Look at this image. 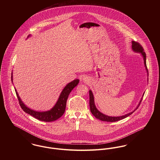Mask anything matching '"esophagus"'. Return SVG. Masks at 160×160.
Here are the masks:
<instances>
[{
    "label": "esophagus",
    "instance_id": "1",
    "mask_svg": "<svg viewBox=\"0 0 160 160\" xmlns=\"http://www.w3.org/2000/svg\"><path fill=\"white\" fill-rule=\"evenodd\" d=\"M83 82L86 84H89L91 82V79L89 78V77H88V76H86L83 78Z\"/></svg>",
    "mask_w": 160,
    "mask_h": 160
}]
</instances>
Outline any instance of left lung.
Here are the masks:
<instances>
[{
  "instance_id": "1",
  "label": "left lung",
  "mask_w": 160,
  "mask_h": 160,
  "mask_svg": "<svg viewBox=\"0 0 160 160\" xmlns=\"http://www.w3.org/2000/svg\"><path fill=\"white\" fill-rule=\"evenodd\" d=\"M132 49L134 52L136 53H140V55L142 56L143 57V63L145 65V68L146 69V71L147 72V76H148V70H147V65H146V54L145 52L143 51V48L142 47L141 45H140V44H138L137 42L135 41H132ZM147 81H148V78L147 79ZM145 93H143L142 97L141 98L137 107L134 109V110L131 113H127V114L122 115V116H108L107 114H103L102 112H100L96 107L95 105V102H94V97H93V93L92 92L91 90H89V105H90V110L92 114L97 118L98 119L101 121H107V122H115V121H118L119 120H121L122 119L126 118V117L129 116V115L132 114L138 107V106L140 105L142 98L143 97Z\"/></svg>"
}]
</instances>
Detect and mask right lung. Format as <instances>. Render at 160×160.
Listing matches in <instances>:
<instances>
[{"label": "right lung", "instance_id": "right-lung-1", "mask_svg": "<svg viewBox=\"0 0 160 160\" xmlns=\"http://www.w3.org/2000/svg\"><path fill=\"white\" fill-rule=\"evenodd\" d=\"M31 36V35L29 34L28 36V38L30 37ZM11 78H12V82L13 83V72H12ZM79 82V80L78 79H76L69 82L68 84H67V86L64 88V89L61 92L55 105L50 110L45 111V112L35 111L27 107L26 105H24V103L22 102V100H21L15 88V90L17 96L18 97L20 105L21 106V108L23 109V111L25 113L30 114L31 116L34 117L35 118L40 121H42L45 122H51V121H53L58 119L64 114L69 94L70 93L71 91L78 84Z\"/></svg>", "mask_w": 160, "mask_h": 160}]
</instances>
